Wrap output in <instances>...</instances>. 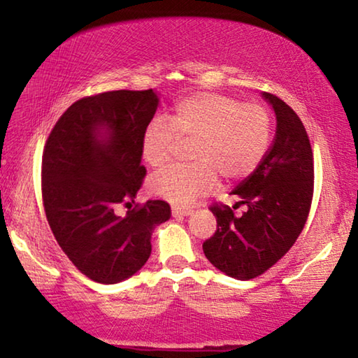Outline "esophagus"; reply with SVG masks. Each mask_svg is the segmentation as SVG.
Returning <instances> with one entry per match:
<instances>
[{"label": "esophagus", "mask_w": 358, "mask_h": 358, "mask_svg": "<svg viewBox=\"0 0 358 358\" xmlns=\"http://www.w3.org/2000/svg\"><path fill=\"white\" fill-rule=\"evenodd\" d=\"M172 215L177 217V216H189L192 215V210L191 208H180V207H172Z\"/></svg>", "instance_id": "obj_1"}]
</instances>
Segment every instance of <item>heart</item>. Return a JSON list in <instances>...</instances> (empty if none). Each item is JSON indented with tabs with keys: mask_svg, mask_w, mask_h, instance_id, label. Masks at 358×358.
<instances>
[{
	"mask_svg": "<svg viewBox=\"0 0 358 358\" xmlns=\"http://www.w3.org/2000/svg\"><path fill=\"white\" fill-rule=\"evenodd\" d=\"M271 115L256 102L220 93H197L181 99L167 120L150 121L142 136V156L151 169H164L189 145L192 166L169 169L153 178L155 196L189 205L215 191L217 175L238 181L256 171L271 142Z\"/></svg>",
	"mask_w": 358,
	"mask_h": 358,
	"instance_id": "obj_1",
	"label": "heart"
}]
</instances>
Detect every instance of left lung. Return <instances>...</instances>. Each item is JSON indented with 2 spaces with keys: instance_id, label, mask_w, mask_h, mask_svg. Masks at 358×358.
<instances>
[{
  "instance_id": "left-lung-1",
  "label": "left lung",
  "mask_w": 358,
  "mask_h": 358,
  "mask_svg": "<svg viewBox=\"0 0 358 358\" xmlns=\"http://www.w3.org/2000/svg\"><path fill=\"white\" fill-rule=\"evenodd\" d=\"M276 115V134L259 167L235 187V216L229 205L213 203L216 232L203 252L217 270L235 280H252L271 268L299 238L310 215L314 161L305 126L286 102L264 93Z\"/></svg>"
}]
</instances>
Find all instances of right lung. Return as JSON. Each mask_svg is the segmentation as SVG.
<instances>
[{
	"mask_svg": "<svg viewBox=\"0 0 358 358\" xmlns=\"http://www.w3.org/2000/svg\"><path fill=\"white\" fill-rule=\"evenodd\" d=\"M153 90H118L74 102L42 155V202L59 248L90 280L115 284L137 273L151 254V234L171 205L134 202L147 171L142 136L157 108Z\"/></svg>",
	"mask_w": 358,
	"mask_h": 358,
	"instance_id": "add662e5",
	"label": "right lung"
}]
</instances>
